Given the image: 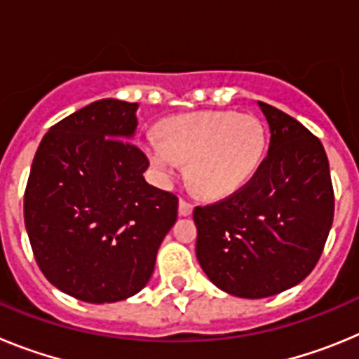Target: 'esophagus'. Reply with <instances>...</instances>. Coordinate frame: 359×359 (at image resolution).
<instances>
[{"mask_svg": "<svg viewBox=\"0 0 359 359\" xmlns=\"http://www.w3.org/2000/svg\"><path fill=\"white\" fill-rule=\"evenodd\" d=\"M192 208H194L192 203L185 201V199H180V215H190L192 214Z\"/></svg>", "mask_w": 359, "mask_h": 359, "instance_id": "obj_1", "label": "esophagus"}]
</instances>
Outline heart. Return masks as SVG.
<instances>
[{
    "mask_svg": "<svg viewBox=\"0 0 359 359\" xmlns=\"http://www.w3.org/2000/svg\"><path fill=\"white\" fill-rule=\"evenodd\" d=\"M152 167L163 177L180 172L203 198H226L248 185L264 160L266 129L261 118L236 111H196L170 116L160 136L145 142Z\"/></svg>",
    "mask_w": 359,
    "mask_h": 359,
    "instance_id": "heart-1",
    "label": "heart"
}]
</instances>
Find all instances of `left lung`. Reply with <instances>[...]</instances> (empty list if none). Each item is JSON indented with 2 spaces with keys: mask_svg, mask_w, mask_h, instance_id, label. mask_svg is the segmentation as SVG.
Listing matches in <instances>:
<instances>
[{
  "mask_svg": "<svg viewBox=\"0 0 359 359\" xmlns=\"http://www.w3.org/2000/svg\"><path fill=\"white\" fill-rule=\"evenodd\" d=\"M259 107L271 135L268 156L248 185L194 208L203 271L241 298L273 297L300 284L318 262L334 217L322 142L284 111Z\"/></svg>",
  "mask_w": 359,
  "mask_h": 359,
  "instance_id": "obj_1",
  "label": "left lung"
}]
</instances>
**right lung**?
<instances>
[{
  "instance_id": "1",
  "label": "right lung",
  "mask_w": 359,
  "mask_h": 359,
  "mask_svg": "<svg viewBox=\"0 0 359 359\" xmlns=\"http://www.w3.org/2000/svg\"><path fill=\"white\" fill-rule=\"evenodd\" d=\"M136 102L102 98L57 122L37 149L25 226L43 275L82 302L126 300L145 287L177 217V198L145 182L133 142Z\"/></svg>"
}]
</instances>
